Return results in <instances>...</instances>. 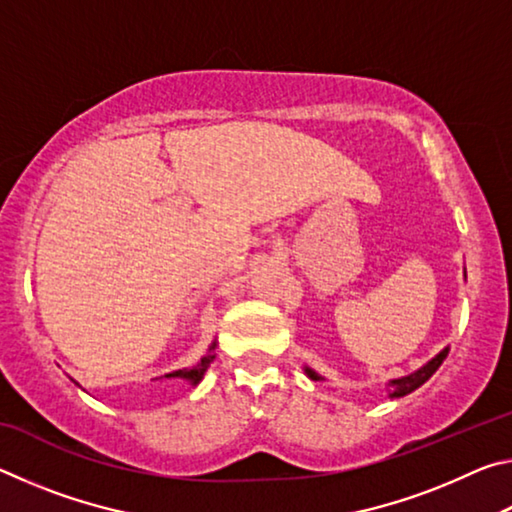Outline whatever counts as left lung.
<instances>
[{
	"mask_svg": "<svg viewBox=\"0 0 512 512\" xmlns=\"http://www.w3.org/2000/svg\"><path fill=\"white\" fill-rule=\"evenodd\" d=\"M447 352H449V348L440 350V352L436 354V357L424 363L422 368L411 372V375H404V377H397V379L388 381V384H386L388 397H391V400H397V397H404V395L413 393L415 388H420V386L424 384V381H427V379L433 375V372H436V370L440 368V363L445 361ZM305 375H307L311 381H325L323 375H318V372H316L314 368H309V366H305Z\"/></svg>",
	"mask_w": 512,
	"mask_h": 512,
	"instance_id": "left-lung-1",
	"label": "left lung"
}]
</instances>
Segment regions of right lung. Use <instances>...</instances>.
Segmentation results:
<instances>
[{
  "instance_id": "add662e5",
  "label": "right lung",
  "mask_w": 512,
  "mask_h": 512,
  "mask_svg": "<svg viewBox=\"0 0 512 512\" xmlns=\"http://www.w3.org/2000/svg\"><path fill=\"white\" fill-rule=\"evenodd\" d=\"M214 348H216V341L210 345V348H207V354H203L201 361L194 363V366H189V368H183V370H173V372H169V375H164V379H183V381H187L189 386H198V384H201V379L205 377L207 368H210V363L216 357ZM74 384H76V381H74Z\"/></svg>"
}]
</instances>
